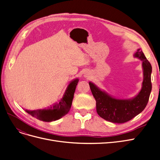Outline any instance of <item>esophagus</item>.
I'll list each match as a JSON object with an SVG mask.
<instances>
[{
    "mask_svg": "<svg viewBox=\"0 0 160 160\" xmlns=\"http://www.w3.org/2000/svg\"><path fill=\"white\" fill-rule=\"evenodd\" d=\"M84 78H90V75H89V73H84Z\"/></svg>",
    "mask_w": 160,
    "mask_h": 160,
    "instance_id": "34e87169",
    "label": "esophagus"
}]
</instances>
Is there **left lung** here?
Masks as SVG:
<instances>
[{"label":"left lung","instance_id":"left-lung-1","mask_svg":"<svg viewBox=\"0 0 160 160\" xmlns=\"http://www.w3.org/2000/svg\"><path fill=\"white\" fill-rule=\"evenodd\" d=\"M134 57L142 61L143 81L139 92L131 98H118L102 90L93 82H88L97 102V112L106 121L114 123L127 122L141 113L148 104L152 91V66L141 48H138Z\"/></svg>","mask_w":160,"mask_h":160}]
</instances>
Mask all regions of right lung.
<instances>
[{
  "mask_svg": "<svg viewBox=\"0 0 160 160\" xmlns=\"http://www.w3.org/2000/svg\"><path fill=\"white\" fill-rule=\"evenodd\" d=\"M79 79L75 78L69 82L62 98L48 108L36 110H25L31 116L45 122H51L62 118L66 115L71 108L75 88Z\"/></svg>",
  "mask_w": 160,
  "mask_h": 160,
  "instance_id": "obj_1",
  "label": "right lung"
}]
</instances>
